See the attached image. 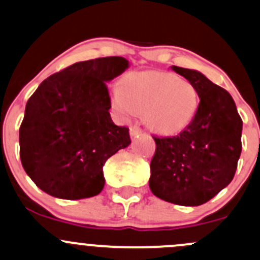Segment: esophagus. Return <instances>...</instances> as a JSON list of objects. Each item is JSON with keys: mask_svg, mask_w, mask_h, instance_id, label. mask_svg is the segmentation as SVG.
Returning a JSON list of instances; mask_svg holds the SVG:
<instances>
[{"mask_svg": "<svg viewBox=\"0 0 260 260\" xmlns=\"http://www.w3.org/2000/svg\"><path fill=\"white\" fill-rule=\"evenodd\" d=\"M142 133V129L141 127H138V125H132V127L129 128V135L131 137H137L138 135H141Z\"/></svg>", "mask_w": 260, "mask_h": 260, "instance_id": "obj_1", "label": "esophagus"}]
</instances>
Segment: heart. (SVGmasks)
Returning a JSON list of instances; mask_svg holds the SVG:
<instances>
[{
  "label": "heart",
  "instance_id": "1",
  "mask_svg": "<svg viewBox=\"0 0 260 260\" xmlns=\"http://www.w3.org/2000/svg\"><path fill=\"white\" fill-rule=\"evenodd\" d=\"M111 105L122 119L143 113L153 132L172 136L184 131L199 107L198 89L190 81L165 71L128 73L111 89Z\"/></svg>",
  "mask_w": 260,
  "mask_h": 260
}]
</instances>
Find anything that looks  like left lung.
<instances>
[{"label": "left lung", "mask_w": 260, "mask_h": 260, "mask_svg": "<svg viewBox=\"0 0 260 260\" xmlns=\"http://www.w3.org/2000/svg\"><path fill=\"white\" fill-rule=\"evenodd\" d=\"M172 70L197 87L193 122L176 137L155 138L149 188L163 201L196 207L207 203L233 179L242 152L243 122L232 95L196 70Z\"/></svg>", "instance_id": "1"}]
</instances>
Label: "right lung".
<instances>
[{"label":"right lung","mask_w":260,"mask_h":260,"mask_svg":"<svg viewBox=\"0 0 260 260\" xmlns=\"http://www.w3.org/2000/svg\"><path fill=\"white\" fill-rule=\"evenodd\" d=\"M128 67L118 56L77 62L46 78L27 101L20 157L43 192L75 201L103 189L105 163L131 144L128 128L111 118L106 82Z\"/></svg>","instance_id":"right-lung-1"}]
</instances>
